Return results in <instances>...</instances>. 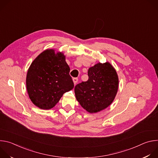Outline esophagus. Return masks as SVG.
<instances>
[{
    "mask_svg": "<svg viewBox=\"0 0 158 158\" xmlns=\"http://www.w3.org/2000/svg\"><path fill=\"white\" fill-rule=\"evenodd\" d=\"M73 82H74V84L76 85L77 83V81H78V78L77 77H75V78H73Z\"/></svg>",
    "mask_w": 158,
    "mask_h": 158,
    "instance_id": "obj_1",
    "label": "esophagus"
}]
</instances>
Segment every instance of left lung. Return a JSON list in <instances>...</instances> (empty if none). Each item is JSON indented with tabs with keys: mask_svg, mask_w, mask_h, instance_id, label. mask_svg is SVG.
<instances>
[{
	"mask_svg": "<svg viewBox=\"0 0 158 158\" xmlns=\"http://www.w3.org/2000/svg\"><path fill=\"white\" fill-rule=\"evenodd\" d=\"M89 79L77 84L74 93L77 101L89 113H96L109 106L117 94L119 79L109 62H98L88 69Z\"/></svg>",
	"mask_w": 158,
	"mask_h": 158,
	"instance_id": "1",
	"label": "left lung"
}]
</instances>
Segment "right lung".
Listing matches in <instances>:
<instances>
[{"mask_svg": "<svg viewBox=\"0 0 158 158\" xmlns=\"http://www.w3.org/2000/svg\"><path fill=\"white\" fill-rule=\"evenodd\" d=\"M70 68L62 52L46 49L31 63L26 77V87L32 103L42 109H50L62 95L74 88Z\"/></svg>", "mask_w": 158, "mask_h": 158, "instance_id": "obj_1", "label": "right lung"}]
</instances>
